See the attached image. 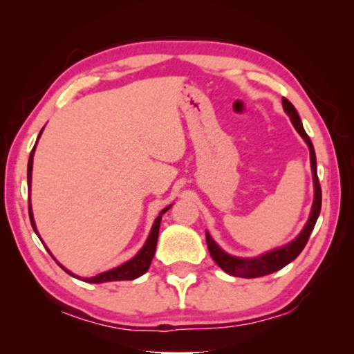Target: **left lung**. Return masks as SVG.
Wrapping results in <instances>:
<instances>
[{
  "mask_svg": "<svg viewBox=\"0 0 354 354\" xmlns=\"http://www.w3.org/2000/svg\"><path fill=\"white\" fill-rule=\"evenodd\" d=\"M283 107L287 112V115L290 117L292 124L295 127V129L299 133V136L303 137L306 143L309 145V151H310V167H313V175H314V189H315V198H314V205H313V211H310V217L308 220L306 226L301 231L295 241L292 243L286 245L283 248L273 250L270 253L254 257V259H243V257H234L226 254L223 250H221L217 243L212 241V237L209 236V232H206V242H207V248L209 253H211L212 259L217 262V266L225 270L227 274H232V277H239V278H259V277H266V274H270L273 272H278L281 268L286 267L287 263H290L298 254L301 253L303 248L306 247V243L310 237V232H313L315 221L320 215V209H322V187L319 183V176H317V159H315V151L313 147V142H310L309 136L304 131L301 120L298 117V112L293 104L290 103L287 98H283Z\"/></svg>",
  "mask_w": 354,
  "mask_h": 354,
  "instance_id": "1",
  "label": "left lung"
}]
</instances>
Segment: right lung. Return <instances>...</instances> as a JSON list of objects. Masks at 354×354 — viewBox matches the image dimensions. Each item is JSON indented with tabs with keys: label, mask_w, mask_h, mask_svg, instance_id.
<instances>
[{
	"label": "right lung",
	"mask_w": 354,
	"mask_h": 354,
	"mask_svg": "<svg viewBox=\"0 0 354 354\" xmlns=\"http://www.w3.org/2000/svg\"><path fill=\"white\" fill-rule=\"evenodd\" d=\"M34 149H35V145L32 148L31 154H29V162H28V185L31 187V171H32V156H34ZM29 207V220H31V225L34 227V231L37 232V230H35V223H34V218H32V211H31V205L28 206ZM169 207L162 209V212L159 214V217L154 220V225H153V230L151 232H149L148 236V241L147 243L143 245V248L137 253L136 257H133V259L128 261L127 263H123V266H120L117 268H113V270H109V272H104V273H100L97 274V277L93 278H88V279H84V281H88V283H107V281H128V279H136L142 277L143 273H145L149 266H151V261H153V256H154V251H156V243H158V236H159V226H160V218H162V214H165L167 211H169ZM39 236V234H37ZM59 263V262H57ZM61 266V263H59ZM62 267V266H61ZM64 268V267H62ZM65 272H67L68 274H71L67 268H64ZM75 277V274H73ZM81 279V278H80Z\"/></svg>",
	"instance_id": "add662e5"
}]
</instances>
